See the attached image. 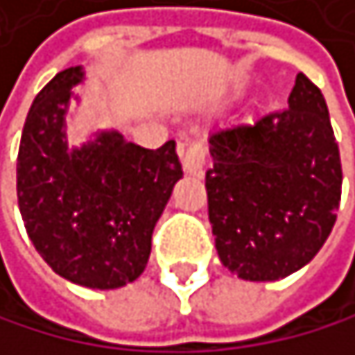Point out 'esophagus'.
<instances>
[{
  "instance_id": "1",
  "label": "esophagus",
  "mask_w": 355,
  "mask_h": 355,
  "mask_svg": "<svg viewBox=\"0 0 355 355\" xmlns=\"http://www.w3.org/2000/svg\"><path fill=\"white\" fill-rule=\"evenodd\" d=\"M179 157H181V164L183 170L189 176H202L205 172V146L198 142H183L179 146Z\"/></svg>"
}]
</instances>
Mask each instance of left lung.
<instances>
[{"label":"left lung","mask_w":355,"mask_h":355,"mask_svg":"<svg viewBox=\"0 0 355 355\" xmlns=\"http://www.w3.org/2000/svg\"><path fill=\"white\" fill-rule=\"evenodd\" d=\"M209 153V222L228 272L272 282L309 265L332 232L343 185L321 90L297 73L288 110L211 133Z\"/></svg>","instance_id":"obj_1"}]
</instances>
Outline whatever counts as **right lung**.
<instances>
[{"mask_svg": "<svg viewBox=\"0 0 355 355\" xmlns=\"http://www.w3.org/2000/svg\"><path fill=\"white\" fill-rule=\"evenodd\" d=\"M83 67L58 73L27 112L17 159L19 209L38 254L79 286L120 288L146 269L150 237L183 176L174 139L142 148L98 129L69 146L67 116Z\"/></svg>", "mask_w": 355, "mask_h": 355, "instance_id": "1", "label": "right lung"}]
</instances>
